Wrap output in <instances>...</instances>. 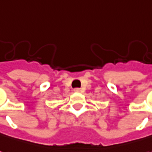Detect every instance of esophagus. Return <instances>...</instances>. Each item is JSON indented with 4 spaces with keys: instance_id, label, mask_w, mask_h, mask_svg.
Wrapping results in <instances>:
<instances>
[{
    "instance_id": "esophagus-1",
    "label": "esophagus",
    "mask_w": 152,
    "mask_h": 152,
    "mask_svg": "<svg viewBox=\"0 0 152 152\" xmlns=\"http://www.w3.org/2000/svg\"><path fill=\"white\" fill-rule=\"evenodd\" d=\"M74 91L76 92V93H79V92H80V88H76V89H74Z\"/></svg>"
}]
</instances>
